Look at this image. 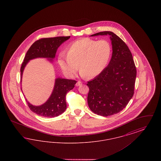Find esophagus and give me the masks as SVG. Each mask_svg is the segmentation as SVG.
<instances>
[{
  "instance_id": "1",
  "label": "esophagus",
  "mask_w": 161,
  "mask_h": 161,
  "mask_svg": "<svg viewBox=\"0 0 161 161\" xmlns=\"http://www.w3.org/2000/svg\"><path fill=\"white\" fill-rule=\"evenodd\" d=\"M82 84V83L81 82V81H78L77 83H76V86H80V85H81Z\"/></svg>"
}]
</instances>
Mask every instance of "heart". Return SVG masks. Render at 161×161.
<instances>
[{
  "mask_svg": "<svg viewBox=\"0 0 161 161\" xmlns=\"http://www.w3.org/2000/svg\"><path fill=\"white\" fill-rule=\"evenodd\" d=\"M111 55L112 46L107 40L84 38L70 43L67 53H60L58 61L66 76L74 77L79 66L82 77L92 78L103 72Z\"/></svg>",
  "mask_w": 161,
  "mask_h": 161,
  "instance_id": "heart-1",
  "label": "heart"
}]
</instances>
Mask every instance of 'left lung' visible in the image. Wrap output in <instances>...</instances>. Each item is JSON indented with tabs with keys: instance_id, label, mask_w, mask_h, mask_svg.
I'll list each match as a JSON object with an SVG mask.
<instances>
[{
	"instance_id": "8db88e82",
	"label": "left lung",
	"mask_w": 161,
	"mask_h": 161,
	"mask_svg": "<svg viewBox=\"0 0 161 161\" xmlns=\"http://www.w3.org/2000/svg\"><path fill=\"white\" fill-rule=\"evenodd\" d=\"M107 35L112 46L111 60L103 72L87 84L88 106L93 113L103 116L118 114L126 107L133 96L136 77L132 54L121 38L111 31L91 36Z\"/></svg>"
}]
</instances>
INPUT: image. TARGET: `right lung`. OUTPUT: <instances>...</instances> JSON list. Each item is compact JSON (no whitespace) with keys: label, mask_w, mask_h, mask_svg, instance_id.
Here are the masks:
<instances>
[{"label":"right lung","mask_w":161,"mask_h":161,"mask_svg":"<svg viewBox=\"0 0 161 161\" xmlns=\"http://www.w3.org/2000/svg\"><path fill=\"white\" fill-rule=\"evenodd\" d=\"M69 38L70 36H61L42 38L35 42L27 51L22 64L21 83L23 70L29 61L35 58H43L53 63L58 47ZM76 83L75 80L57 77L52 93L45 103L40 106H34L26 99L28 106L32 112L43 117L53 118L61 115L66 109V93L74 89ZM21 90L22 91V89Z\"/></svg>","instance_id":"obj_1"}]
</instances>
